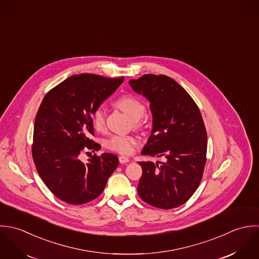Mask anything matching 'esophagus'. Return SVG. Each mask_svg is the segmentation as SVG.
<instances>
[{"instance_id":"1","label":"esophagus","mask_w":259,"mask_h":259,"mask_svg":"<svg viewBox=\"0 0 259 259\" xmlns=\"http://www.w3.org/2000/svg\"><path fill=\"white\" fill-rule=\"evenodd\" d=\"M129 161H130V159H129L128 157H125V156H120V157H119V162L122 163V164L127 163V162H129Z\"/></svg>"}]
</instances>
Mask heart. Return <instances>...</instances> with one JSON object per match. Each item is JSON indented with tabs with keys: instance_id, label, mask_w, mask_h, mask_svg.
Segmentation results:
<instances>
[{
	"instance_id": "obj_1",
	"label": "heart",
	"mask_w": 259,
	"mask_h": 259,
	"mask_svg": "<svg viewBox=\"0 0 259 259\" xmlns=\"http://www.w3.org/2000/svg\"><path fill=\"white\" fill-rule=\"evenodd\" d=\"M116 106L133 119L135 128L142 127V117L145 114V106L137 97L132 94H126L116 100ZM91 122L94 128L98 131L103 130L105 127V115L103 109L98 107L91 113ZM138 140L132 135H112L105 141L107 149L123 155L133 153Z\"/></svg>"
}]
</instances>
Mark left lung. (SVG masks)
Wrapping results in <instances>:
<instances>
[{"label": "left lung", "mask_w": 259, "mask_h": 259, "mask_svg": "<svg viewBox=\"0 0 259 259\" xmlns=\"http://www.w3.org/2000/svg\"><path fill=\"white\" fill-rule=\"evenodd\" d=\"M134 91L150 102L152 133L142 154L164 162H139L137 190L151 206L172 209L187 202L198 188L206 163L207 133L200 110L176 81L165 75L145 74L130 80Z\"/></svg>", "instance_id": "8db88e82"}]
</instances>
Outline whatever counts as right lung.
<instances>
[{"label":"right lung","mask_w":259,"mask_h":259,"mask_svg":"<svg viewBox=\"0 0 259 259\" xmlns=\"http://www.w3.org/2000/svg\"><path fill=\"white\" fill-rule=\"evenodd\" d=\"M123 80V76L73 75L52 88L39 107L34 125L33 160L50 191L68 204H85L99 197L118 166V157L110 153H95L88 163H83L80 157L87 150L94 152L101 148L92 139L91 113Z\"/></svg>","instance_id":"right-lung-1"}]
</instances>
